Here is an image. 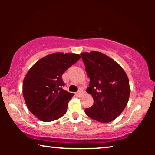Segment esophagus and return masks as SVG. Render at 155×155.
Masks as SVG:
<instances>
[{
	"label": "esophagus",
	"instance_id": "34e87169",
	"mask_svg": "<svg viewBox=\"0 0 155 155\" xmlns=\"http://www.w3.org/2000/svg\"><path fill=\"white\" fill-rule=\"evenodd\" d=\"M76 95L78 96V97H80V96L81 95V94H82V90H79V91H78L77 92H76Z\"/></svg>",
	"mask_w": 155,
	"mask_h": 155
}]
</instances>
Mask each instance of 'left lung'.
Segmentation results:
<instances>
[{
    "mask_svg": "<svg viewBox=\"0 0 155 155\" xmlns=\"http://www.w3.org/2000/svg\"><path fill=\"white\" fill-rule=\"evenodd\" d=\"M90 84L87 92L93 97V105L84 111L101 122L117 118L127 106L130 96L129 80L122 68L107 55L98 52L81 54Z\"/></svg>",
    "mask_w": 155,
    "mask_h": 155,
    "instance_id": "8db88e82",
    "label": "left lung"
}]
</instances>
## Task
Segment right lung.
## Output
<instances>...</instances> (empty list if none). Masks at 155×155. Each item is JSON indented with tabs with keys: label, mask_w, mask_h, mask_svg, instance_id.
Returning <instances> with one entry per match:
<instances>
[{
	"label": "right lung",
	"mask_w": 155,
	"mask_h": 155,
	"mask_svg": "<svg viewBox=\"0 0 155 155\" xmlns=\"http://www.w3.org/2000/svg\"><path fill=\"white\" fill-rule=\"evenodd\" d=\"M80 58L73 53L51 54L37 61L26 74L22 84L25 101L40 120L51 122L66 113L74 94L63 90L62 75Z\"/></svg>",
	"instance_id": "add662e5"
}]
</instances>
